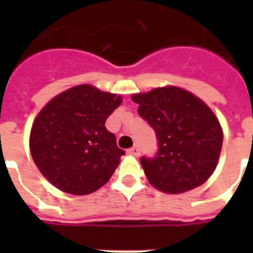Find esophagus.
I'll use <instances>...</instances> for the list:
<instances>
[{
  "label": "esophagus",
  "instance_id": "obj_1",
  "mask_svg": "<svg viewBox=\"0 0 253 253\" xmlns=\"http://www.w3.org/2000/svg\"><path fill=\"white\" fill-rule=\"evenodd\" d=\"M127 153L131 154V156H138V154H139V146H138V145H134L132 148H130L127 150Z\"/></svg>",
  "mask_w": 253,
  "mask_h": 253
}]
</instances>
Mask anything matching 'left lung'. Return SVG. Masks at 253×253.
I'll use <instances>...</instances> for the list:
<instances>
[{
	"instance_id": "obj_1",
	"label": "left lung",
	"mask_w": 253,
	"mask_h": 253,
	"mask_svg": "<svg viewBox=\"0 0 253 253\" xmlns=\"http://www.w3.org/2000/svg\"><path fill=\"white\" fill-rule=\"evenodd\" d=\"M138 114L157 137V153L141 157L150 184L167 194L202 186L217 167L222 130L201 99L176 86L134 94Z\"/></svg>"
}]
</instances>
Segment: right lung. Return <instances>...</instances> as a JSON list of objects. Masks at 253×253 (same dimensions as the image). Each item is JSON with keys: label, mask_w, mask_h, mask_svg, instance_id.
<instances>
[{"label": "right lung", "mask_w": 253, "mask_h": 253, "mask_svg": "<svg viewBox=\"0 0 253 253\" xmlns=\"http://www.w3.org/2000/svg\"><path fill=\"white\" fill-rule=\"evenodd\" d=\"M121 103V96L90 85H78L54 97L31 130V154L42 175L73 195L104 186L125 154L104 126Z\"/></svg>", "instance_id": "obj_1"}]
</instances>
